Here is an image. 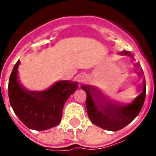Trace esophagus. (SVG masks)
Here are the masks:
<instances>
[{"instance_id":"34e87169","label":"esophagus","mask_w":156,"mask_h":156,"mask_svg":"<svg viewBox=\"0 0 156 156\" xmlns=\"http://www.w3.org/2000/svg\"><path fill=\"white\" fill-rule=\"evenodd\" d=\"M83 75H82V76H81V78H83Z\"/></svg>"}]
</instances>
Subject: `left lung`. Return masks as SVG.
<instances>
[{"label": "left lung", "instance_id": "left-lung-1", "mask_svg": "<svg viewBox=\"0 0 156 156\" xmlns=\"http://www.w3.org/2000/svg\"><path fill=\"white\" fill-rule=\"evenodd\" d=\"M121 54L131 56L128 52H123ZM141 73H143V69L141 70ZM143 92L132 104L122 106L108 102L105 100V97L102 96L100 93L99 94L97 90L94 91L95 89L91 87L83 86L82 89L87 93L86 106L90 121L95 126L107 130L116 131L126 127L138 116L143 108L146 97L145 78L143 79ZM93 98L95 99H93Z\"/></svg>", "mask_w": 156, "mask_h": 156}]
</instances>
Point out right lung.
Masks as SVG:
<instances>
[{
  "label": "right lung",
  "instance_id": "1",
  "mask_svg": "<svg viewBox=\"0 0 156 156\" xmlns=\"http://www.w3.org/2000/svg\"><path fill=\"white\" fill-rule=\"evenodd\" d=\"M19 62L15 64L9 80V99L13 112L31 129L45 130L57 126L62 117L64 104L77 90V83L61 81L44 91H29L17 79Z\"/></svg>",
  "mask_w": 156,
  "mask_h": 156
}]
</instances>
